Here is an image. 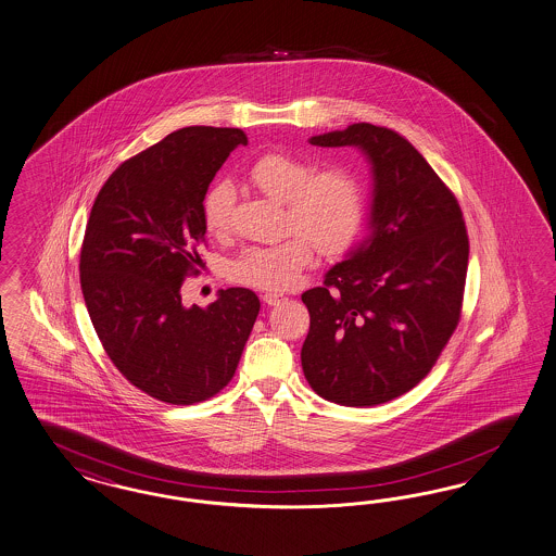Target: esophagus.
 Masks as SVG:
<instances>
[{
	"label": "esophagus",
	"mask_w": 556,
	"mask_h": 556,
	"mask_svg": "<svg viewBox=\"0 0 556 556\" xmlns=\"http://www.w3.org/2000/svg\"><path fill=\"white\" fill-rule=\"evenodd\" d=\"M263 302L267 305H279V303L286 302V295L283 293H265Z\"/></svg>",
	"instance_id": "1"
}]
</instances>
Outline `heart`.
Returning <instances> with one entry per match:
<instances>
[{
  "label": "heart",
  "mask_w": 556,
  "mask_h": 556,
  "mask_svg": "<svg viewBox=\"0 0 556 556\" xmlns=\"http://www.w3.org/2000/svg\"><path fill=\"white\" fill-rule=\"evenodd\" d=\"M254 186L277 202L287 203L289 228L298 230L287 240L249 247L230 265V279L240 286L279 291L291 286L314 256L346 251L365 222V191L353 173L321 168L287 152H267L249 170ZM235 187L219 181L203 195L202 216L212 235L230 226Z\"/></svg>",
  "instance_id": "b5f03b06"
}]
</instances>
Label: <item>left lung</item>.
I'll return each instance as SVG.
<instances>
[{"label":"left lung","mask_w":556,"mask_h":556,"mask_svg":"<svg viewBox=\"0 0 556 556\" xmlns=\"http://www.w3.org/2000/svg\"><path fill=\"white\" fill-rule=\"evenodd\" d=\"M356 147L372 173L370 235L307 289L303 375L328 402L363 407L416 388L460 320L469 236L460 205L404 136L367 122L312 136Z\"/></svg>","instance_id":"left-lung-1"}]
</instances>
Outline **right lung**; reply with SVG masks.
Segmentation results:
<instances>
[{"label":"right lung","mask_w":556,"mask_h":556,"mask_svg":"<svg viewBox=\"0 0 556 556\" xmlns=\"http://www.w3.org/2000/svg\"><path fill=\"white\" fill-rule=\"evenodd\" d=\"M238 128L187 126L124 161L103 184L85 228V305L116 369L154 400L191 405L235 377L261 302L222 289L207 307L181 303L205 242L202 202L238 144Z\"/></svg>","instance_id":"add662e5"}]
</instances>
